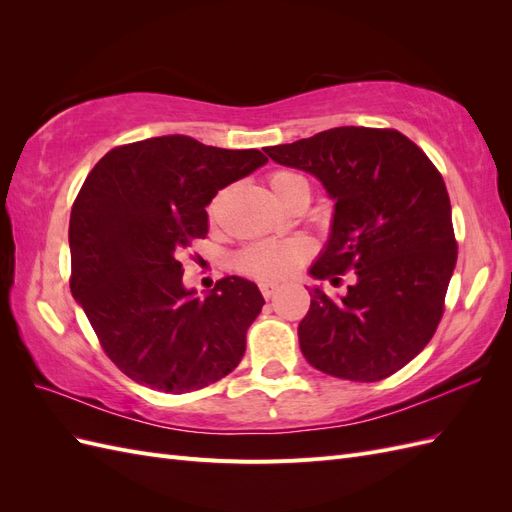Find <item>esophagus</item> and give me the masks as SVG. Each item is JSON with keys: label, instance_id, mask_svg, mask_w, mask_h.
Here are the masks:
<instances>
[{"label": "esophagus", "instance_id": "34e87169", "mask_svg": "<svg viewBox=\"0 0 512 512\" xmlns=\"http://www.w3.org/2000/svg\"><path fill=\"white\" fill-rule=\"evenodd\" d=\"M258 286H260L262 297H265V299H271V297H273V292L277 290V286H280V284H277V282H260Z\"/></svg>", "mask_w": 512, "mask_h": 512}]
</instances>
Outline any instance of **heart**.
I'll return each instance as SVG.
<instances>
[{"label":"heart","instance_id":"b5f03b06","mask_svg":"<svg viewBox=\"0 0 512 512\" xmlns=\"http://www.w3.org/2000/svg\"><path fill=\"white\" fill-rule=\"evenodd\" d=\"M267 185L273 198L282 207H288L297 198H305L309 203V196H312V185H309L307 177L301 175L299 170H273L267 177ZM209 211L215 213V203H211ZM309 252H312V247L299 237L280 241L265 239L241 247L235 256V265L241 273L254 277V280L275 282L288 277L309 256Z\"/></svg>","mask_w":512,"mask_h":512}]
</instances>
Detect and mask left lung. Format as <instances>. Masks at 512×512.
Instances as JSON below:
<instances>
[{
  "label": "left lung",
  "instance_id": "obj_1",
  "mask_svg": "<svg viewBox=\"0 0 512 512\" xmlns=\"http://www.w3.org/2000/svg\"><path fill=\"white\" fill-rule=\"evenodd\" d=\"M265 153L312 173L335 198L331 239L309 275L335 286L354 273L342 297L309 292L299 324L307 363L354 382L393 376L436 333L457 262L440 170L391 128H333Z\"/></svg>",
  "mask_w": 512,
  "mask_h": 512
}]
</instances>
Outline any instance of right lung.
I'll use <instances>...</instances> for the list:
<instances>
[{"label":"right lung","instance_id":"obj_1","mask_svg":"<svg viewBox=\"0 0 512 512\" xmlns=\"http://www.w3.org/2000/svg\"><path fill=\"white\" fill-rule=\"evenodd\" d=\"M267 162L258 149L156 136L115 147L91 168L70 213V290L123 374L153 391L190 393L245 354L265 299L224 277L207 297L183 286L181 254L205 239V207Z\"/></svg>","mask_w":512,"mask_h":512}]
</instances>
